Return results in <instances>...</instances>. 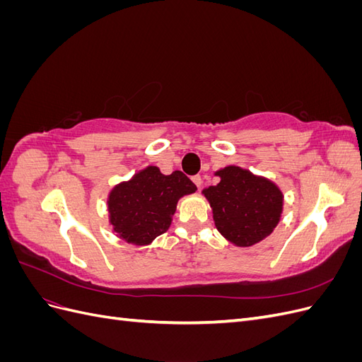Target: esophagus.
Here are the masks:
<instances>
[{"instance_id": "34e87169", "label": "esophagus", "mask_w": 362, "mask_h": 362, "mask_svg": "<svg viewBox=\"0 0 362 362\" xmlns=\"http://www.w3.org/2000/svg\"><path fill=\"white\" fill-rule=\"evenodd\" d=\"M192 180H193V182L196 184V187L201 189V185H202V178H201V175H194V177H193Z\"/></svg>"}]
</instances>
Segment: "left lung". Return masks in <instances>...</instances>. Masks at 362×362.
I'll return each mask as SVG.
<instances>
[{"instance_id": "left-lung-1", "label": "left lung", "mask_w": 362, "mask_h": 362, "mask_svg": "<svg viewBox=\"0 0 362 362\" xmlns=\"http://www.w3.org/2000/svg\"><path fill=\"white\" fill-rule=\"evenodd\" d=\"M221 178L202 190L211 206L214 225L228 242L249 247L269 237L281 221L284 194L266 177L240 166L214 172Z\"/></svg>"}]
</instances>
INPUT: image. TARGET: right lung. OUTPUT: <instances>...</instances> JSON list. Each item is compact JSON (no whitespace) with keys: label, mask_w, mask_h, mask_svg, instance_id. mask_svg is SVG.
Returning a JSON list of instances; mask_svg holds the SVG:
<instances>
[{"label":"right lung","mask_w":362,"mask_h":362,"mask_svg":"<svg viewBox=\"0 0 362 362\" xmlns=\"http://www.w3.org/2000/svg\"><path fill=\"white\" fill-rule=\"evenodd\" d=\"M196 190L181 170L164 175L157 166H146L108 193V223L127 243L148 246L168 231L182 196Z\"/></svg>","instance_id":"1"}]
</instances>
